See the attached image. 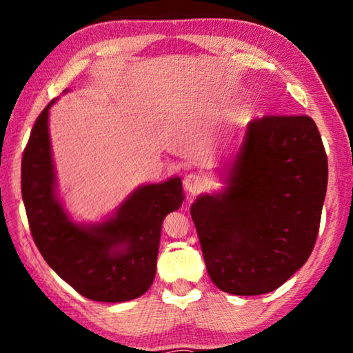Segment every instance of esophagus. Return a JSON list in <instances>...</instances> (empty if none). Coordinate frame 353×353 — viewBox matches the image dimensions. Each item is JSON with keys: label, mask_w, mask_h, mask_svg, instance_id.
Masks as SVG:
<instances>
[{"label": "esophagus", "mask_w": 353, "mask_h": 353, "mask_svg": "<svg viewBox=\"0 0 353 353\" xmlns=\"http://www.w3.org/2000/svg\"><path fill=\"white\" fill-rule=\"evenodd\" d=\"M183 185H185V190H187L190 194H198L205 188L207 183L204 177L196 174V172H191V174H188L183 179Z\"/></svg>", "instance_id": "1"}]
</instances>
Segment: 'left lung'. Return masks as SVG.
<instances>
[{"mask_svg":"<svg viewBox=\"0 0 353 353\" xmlns=\"http://www.w3.org/2000/svg\"><path fill=\"white\" fill-rule=\"evenodd\" d=\"M219 177L223 188L191 205L208 276L236 296L277 290L318 236L328 177L318 126L310 117L249 123Z\"/></svg>","mask_w":353,"mask_h":353,"instance_id":"1","label":"left lung"}]
</instances>
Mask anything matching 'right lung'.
<instances>
[{
  "label": "right lung",
  "mask_w": 353,
  "mask_h": 353,
  "mask_svg": "<svg viewBox=\"0 0 353 353\" xmlns=\"http://www.w3.org/2000/svg\"><path fill=\"white\" fill-rule=\"evenodd\" d=\"M56 101L40 113L23 154L21 194L32 238L48 265L83 297L132 301L154 282L163 219L185 199L182 181L172 176L140 185L101 221H76L59 193L52 159L50 109Z\"/></svg>",
  "instance_id": "obj_1"
}]
</instances>
